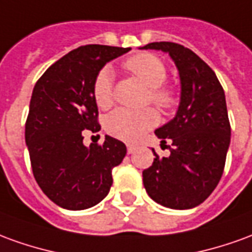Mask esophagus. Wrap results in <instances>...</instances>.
Returning a JSON list of instances; mask_svg holds the SVG:
<instances>
[{"instance_id":"obj_1","label":"esophagus","mask_w":252,"mask_h":252,"mask_svg":"<svg viewBox=\"0 0 252 252\" xmlns=\"http://www.w3.org/2000/svg\"><path fill=\"white\" fill-rule=\"evenodd\" d=\"M126 151H128V154H132V153L135 151V147L131 146V144H128V146H126Z\"/></svg>"}]
</instances>
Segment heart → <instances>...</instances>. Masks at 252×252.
I'll return each instance as SVG.
<instances>
[{
    "label": "heart",
    "mask_w": 252,
    "mask_h": 252,
    "mask_svg": "<svg viewBox=\"0 0 252 252\" xmlns=\"http://www.w3.org/2000/svg\"><path fill=\"white\" fill-rule=\"evenodd\" d=\"M124 68L149 87L147 102H151L161 110H170L177 105V91L172 86L165 84L168 72L162 60L151 53H139L124 61ZM93 96L98 108L108 109L113 105V71L110 66H103L96 73L93 83ZM158 121L159 117L154 109L129 110L121 108L116 109L106 117L105 128L114 138L135 143L146 132L154 128Z\"/></svg>",
    "instance_id": "b5f03b06"
}]
</instances>
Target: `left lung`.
Segmentation results:
<instances>
[{"label": "left lung", "mask_w": 252, "mask_h": 252, "mask_svg": "<svg viewBox=\"0 0 252 252\" xmlns=\"http://www.w3.org/2000/svg\"><path fill=\"white\" fill-rule=\"evenodd\" d=\"M142 49L169 53L179 69L180 105L175 119L156 135L161 147L171 142L170 156L154 151V161L143 170V184L157 203L186 210L200 205L217 187L230 143L224 89L216 73L192 50L173 42H153Z\"/></svg>", "instance_id": "left-lung-1"}]
</instances>
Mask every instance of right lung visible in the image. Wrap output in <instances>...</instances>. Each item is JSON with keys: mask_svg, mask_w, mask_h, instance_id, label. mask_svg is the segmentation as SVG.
Instances as JSON below:
<instances>
[{"mask_svg": "<svg viewBox=\"0 0 252 252\" xmlns=\"http://www.w3.org/2000/svg\"><path fill=\"white\" fill-rule=\"evenodd\" d=\"M131 47L86 45L56 61L36 82L26 121L31 168L38 186L56 205L84 210L99 203L112 187V169L126 154V144L105 136L83 144V133L98 132L93 96L96 73Z\"/></svg>", "mask_w": 252, "mask_h": 252, "instance_id": "add662e5", "label": "right lung"}]
</instances>
